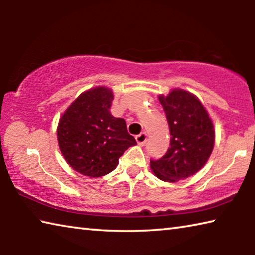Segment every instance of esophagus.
Instances as JSON below:
<instances>
[{
    "label": "esophagus",
    "mask_w": 255,
    "mask_h": 255,
    "mask_svg": "<svg viewBox=\"0 0 255 255\" xmlns=\"http://www.w3.org/2000/svg\"><path fill=\"white\" fill-rule=\"evenodd\" d=\"M146 139H147V133H146L145 131H141L139 135L136 136L137 144L139 146H144L146 143Z\"/></svg>",
    "instance_id": "1"
}]
</instances>
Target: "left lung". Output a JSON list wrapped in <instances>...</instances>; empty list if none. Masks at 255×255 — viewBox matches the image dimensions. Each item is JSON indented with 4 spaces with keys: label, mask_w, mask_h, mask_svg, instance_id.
<instances>
[{
    "label": "left lung",
    "mask_w": 255,
    "mask_h": 255,
    "mask_svg": "<svg viewBox=\"0 0 255 255\" xmlns=\"http://www.w3.org/2000/svg\"><path fill=\"white\" fill-rule=\"evenodd\" d=\"M158 100L170 129V147L159 159H150V169L166 182L187 179L208 161L215 144L214 125L196 96L174 89Z\"/></svg>",
    "instance_id": "obj_1"
}]
</instances>
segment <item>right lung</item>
<instances>
[{
  "label": "right lung",
  "mask_w": 255,
  "mask_h": 255,
  "mask_svg": "<svg viewBox=\"0 0 255 255\" xmlns=\"http://www.w3.org/2000/svg\"><path fill=\"white\" fill-rule=\"evenodd\" d=\"M112 100L110 89L97 86L82 93L59 119L60 152L71 167L89 178L110 173L125 150L136 145L125 119L110 114Z\"/></svg>",
  "instance_id": "add662e5"
}]
</instances>
